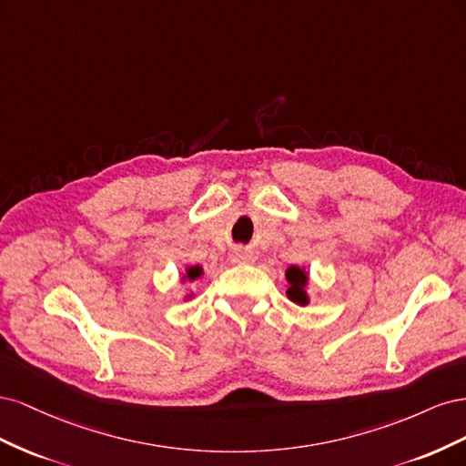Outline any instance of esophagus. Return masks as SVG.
I'll return each mask as SVG.
<instances>
[{
  "label": "esophagus",
  "mask_w": 466,
  "mask_h": 466,
  "mask_svg": "<svg viewBox=\"0 0 466 466\" xmlns=\"http://www.w3.org/2000/svg\"><path fill=\"white\" fill-rule=\"evenodd\" d=\"M231 260L237 262V264H252V262H255V255H252L250 250L237 248V250H233Z\"/></svg>",
  "instance_id": "34e87169"
}]
</instances>
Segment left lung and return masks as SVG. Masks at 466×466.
I'll return each mask as SVG.
<instances>
[{"mask_svg":"<svg viewBox=\"0 0 466 466\" xmlns=\"http://www.w3.org/2000/svg\"><path fill=\"white\" fill-rule=\"evenodd\" d=\"M286 279H288V298L298 303V305H307L309 303V295L305 291L307 288V281H309V274L305 268H299V266H289L286 270Z\"/></svg>","mask_w":466,"mask_h":466,"instance_id":"obj_1","label":"left lung"}]
</instances>
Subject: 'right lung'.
Segmentation results:
<instances>
[{
  "label": "right lung",
  "instance_id": "add662e5",
  "mask_svg": "<svg viewBox=\"0 0 466 466\" xmlns=\"http://www.w3.org/2000/svg\"><path fill=\"white\" fill-rule=\"evenodd\" d=\"M202 274H204V268L202 266H188L187 268V274H185V278L182 279H188V281H194V279H198V278H202Z\"/></svg>",
  "mask_w": 466,
  "mask_h": 466
}]
</instances>
